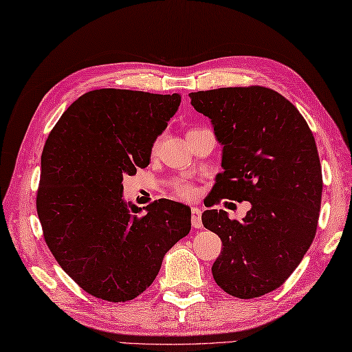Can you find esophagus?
<instances>
[{
  "mask_svg": "<svg viewBox=\"0 0 352 352\" xmlns=\"http://www.w3.org/2000/svg\"><path fill=\"white\" fill-rule=\"evenodd\" d=\"M191 225H193V228H202L201 210L199 208H191Z\"/></svg>",
  "mask_w": 352,
  "mask_h": 352,
  "instance_id": "obj_1",
  "label": "esophagus"
}]
</instances>
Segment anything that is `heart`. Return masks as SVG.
Returning <instances> with one entry per match:
<instances>
[{"label": "heart", "instance_id": "b5f03b06", "mask_svg": "<svg viewBox=\"0 0 352 352\" xmlns=\"http://www.w3.org/2000/svg\"><path fill=\"white\" fill-rule=\"evenodd\" d=\"M157 141L155 142L153 145V150L157 148ZM171 188H173V193L181 197V199H185V201H190V199H193L196 196V188L193 184H190L188 181H185V179H177V181L173 182V185H171Z\"/></svg>", "mask_w": 352, "mask_h": 352}]
</instances>
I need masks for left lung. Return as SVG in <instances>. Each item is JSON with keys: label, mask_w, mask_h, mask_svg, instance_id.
<instances>
[{"label": "left lung", "mask_w": 352, "mask_h": 352, "mask_svg": "<svg viewBox=\"0 0 352 352\" xmlns=\"http://www.w3.org/2000/svg\"><path fill=\"white\" fill-rule=\"evenodd\" d=\"M188 96L223 145L208 207L251 202L242 221L223 210L202 213L223 247L211 273L230 296L261 297L288 279L316 236L323 181L313 131L287 98L262 85Z\"/></svg>", "instance_id": "8db88e82"}]
</instances>
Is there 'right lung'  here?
<instances>
[{"instance_id": "add662e5", "label": "right lung", "mask_w": 352, "mask_h": 352, "mask_svg": "<svg viewBox=\"0 0 352 352\" xmlns=\"http://www.w3.org/2000/svg\"><path fill=\"white\" fill-rule=\"evenodd\" d=\"M181 95L99 89L79 96L45 141L36 211L56 262L85 293L129 302L157 276L165 253L190 233L187 205L159 199L139 216L122 177L150 162Z\"/></svg>"}]
</instances>
